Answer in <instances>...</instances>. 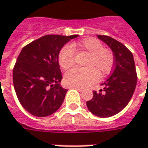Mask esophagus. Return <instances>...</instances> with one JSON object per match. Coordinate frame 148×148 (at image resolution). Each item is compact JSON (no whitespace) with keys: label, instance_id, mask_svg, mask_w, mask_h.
<instances>
[{"label":"esophagus","instance_id":"esophagus-1","mask_svg":"<svg viewBox=\"0 0 148 148\" xmlns=\"http://www.w3.org/2000/svg\"><path fill=\"white\" fill-rule=\"evenodd\" d=\"M74 88H76V90H78V91H79V92H82V91H84V89H83V88H81L74 87Z\"/></svg>","mask_w":148,"mask_h":148}]
</instances>
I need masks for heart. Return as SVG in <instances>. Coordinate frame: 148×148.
I'll return each mask as SVG.
<instances>
[{
    "instance_id": "b5f03b06",
    "label": "heart",
    "mask_w": 148,
    "mask_h": 148,
    "mask_svg": "<svg viewBox=\"0 0 148 148\" xmlns=\"http://www.w3.org/2000/svg\"><path fill=\"white\" fill-rule=\"evenodd\" d=\"M74 49L89 54L85 62L86 68H74L65 74L64 80L68 86L77 88L88 87L95 84L101 77L109 75L114 67V55L110 49L104 47L97 39L88 38L76 43L64 45L58 55L61 68L67 70L75 62Z\"/></svg>"
}]
</instances>
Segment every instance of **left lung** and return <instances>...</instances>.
<instances>
[{"label": "left lung", "instance_id": "obj_1", "mask_svg": "<svg viewBox=\"0 0 148 148\" xmlns=\"http://www.w3.org/2000/svg\"><path fill=\"white\" fill-rule=\"evenodd\" d=\"M114 55V68L104 82V89L93 91V97L86 102L88 110L100 118L119 114L131 99L137 84V73L133 55L122 42L107 35H97Z\"/></svg>", "mask_w": 148, "mask_h": 148}]
</instances>
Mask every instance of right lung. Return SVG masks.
I'll return each instance as SVG.
<instances>
[{"label": "right lung", "mask_w": 148, "mask_h": 148, "mask_svg": "<svg viewBox=\"0 0 148 148\" xmlns=\"http://www.w3.org/2000/svg\"><path fill=\"white\" fill-rule=\"evenodd\" d=\"M77 36L47 34L22 48L14 64L13 81L19 102L29 114L47 117L61 106L68 90L59 84L63 76L58 55Z\"/></svg>", "instance_id": "right-lung-1"}]
</instances>
